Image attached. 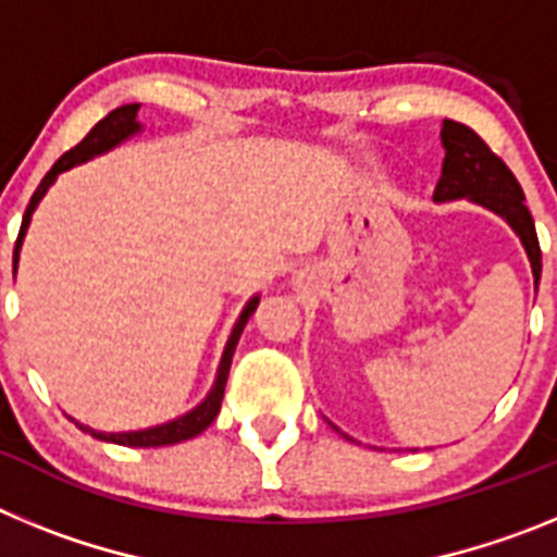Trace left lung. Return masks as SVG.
I'll return each mask as SVG.
<instances>
[{
	"label": "left lung",
	"mask_w": 557,
	"mask_h": 557,
	"mask_svg": "<svg viewBox=\"0 0 557 557\" xmlns=\"http://www.w3.org/2000/svg\"><path fill=\"white\" fill-rule=\"evenodd\" d=\"M441 141H444L446 159L432 200H435V203L471 200V203L494 211L496 218L505 220V223L516 231V236L521 239L524 250H528L535 289H539V236H535L533 214H530V209L524 206V191H521L516 175L505 166V161H502L499 156L491 152V147L485 145L471 127L460 125V122L444 120Z\"/></svg>",
	"instance_id": "left-lung-1"
}]
</instances>
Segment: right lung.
Returning a JSON list of instances; mask_svg holds the SVG:
<instances>
[{
	"mask_svg": "<svg viewBox=\"0 0 557 557\" xmlns=\"http://www.w3.org/2000/svg\"><path fill=\"white\" fill-rule=\"evenodd\" d=\"M139 108H141L139 102H131V106H122V108H116V111H111L106 120H100L95 127H91V131H88V136L81 141V145L72 147L69 152H63L61 159L52 164V170L44 175V181L38 184V189L33 191V198H29L27 211H24L22 231H18L16 250H13V264H18V250H22L24 234H27L29 220H33V211L38 209V203H41V198L47 195L49 186L55 184L58 175L66 170H72V166H77V164H86V161H91L95 156H102V152L113 150L116 145H122V141H127L131 136H136V133L141 131V122L136 120ZM256 307H259V295H253V298H250V301L243 307L239 318H236L234 329H231L228 343H225V348H223V359H220V366H218V379H214V385H211L209 396H206L203 401L195 407V410L184 412V416H178V418H172V421H166V424L147 426V430H133V432H97V430H91V426L77 424L75 418H72V421H75L83 432H88L91 437H100V441H106V444L139 446V449H147V446L181 444V441H189V437L200 435V432H203L206 426H211V421L218 418L220 405H223L225 382H228L231 357H234L236 343H239V334H243L245 323H248L250 314L256 312Z\"/></svg>",
	"mask_w": 557,
	"mask_h": 557,
	"instance_id": "right-lung-1",
	"label": "right lung"
}]
</instances>
